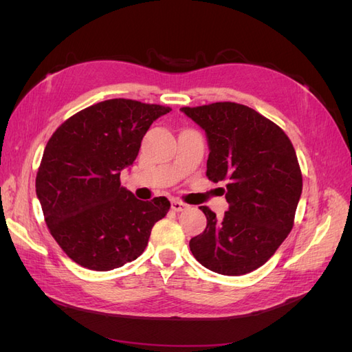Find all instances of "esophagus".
<instances>
[{"instance_id": "obj_1", "label": "esophagus", "mask_w": 352, "mask_h": 352, "mask_svg": "<svg viewBox=\"0 0 352 352\" xmlns=\"http://www.w3.org/2000/svg\"><path fill=\"white\" fill-rule=\"evenodd\" d=\"M189 206H186L185 202H182V201H179V199H172V210H175V211H184V210H186Z\"/></svg>"}]
</instances>
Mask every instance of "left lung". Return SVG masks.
<instances>
[{
    "label": "left lung",
    "mask_w": 352,
    "mask_h": 352,
    "mask_svg": "<svg viewBox=\"0 0 352 352\" xmlns=\"http://www.w3.org/2000/svg\"><path fill=\"white\" fill-rule=\"evenodd\" d=\"M180 111L206 132L207 176L228 180L223 219L202 206L207 228L189 241L194 257L211 272L241 276L267 261L294 226L302 176L289 138L264 116L236 102Z\"/></svg>",
    "instance_id": "1"
}]
</instances>
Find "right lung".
Instances as JSON below:
<instances>
[{
    "mask_svg": "<svg viewBox=\"0 0 352 352\" xmlns=\"http://www.w3.org/2000/svg\"><path fill=\"white\" fill-rule=\"evenodd\" d=\"M170 110L107 100L72 116L50 138L36 197L52 238L82 267L107 272L136 260L167 214L166 197L135 198L120 185V172L133 164L153 122Z\"/></svg>",
    "mask_w": 352,
    "mask_h": 352,
    "instance_id": "1",
    "label": "right lung"
}]
</instances>
